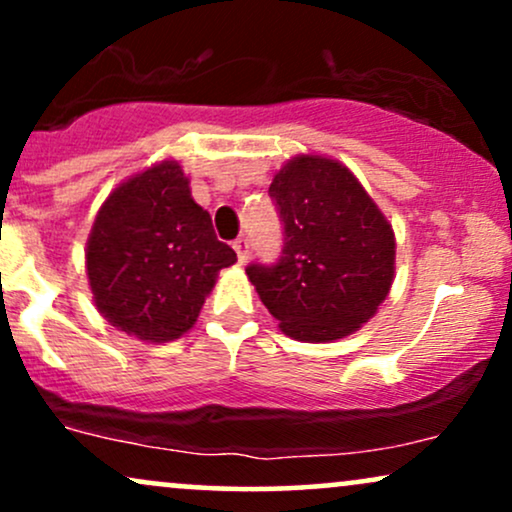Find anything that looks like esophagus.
Wrapping results in <instances>:
<instances>
[{
    "instance_id": "esophagus-1",
    "label": "esophagus",
    "mask_w": 512,
    "mask_h": 512,
    "mask_svg": "<svg viewBox=\"0 0 512 512\" xmlns=\"http://www.w3.org/2000/svg\"><path fill=\"white\" fill-rule=\"evenodd\" d=\"M233 250H236L238 262H240V264L248 262V255H250V243H248V240H245V238H238L236 243H233Z\"/></svg>"
}]
</instances>
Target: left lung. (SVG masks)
I'll list each match as a JSON object with an SVG mask.
<instances>
[{
    "mask_svg": "<svg viewBox=\"0 0 512 512\" xmlns=\"http://www.w3.org/2000/svg\"><path fill=\"white\" fill-rule=\"evenodd\" d=\"M284 221L276 264L245 272L281 332L322 344L375 315L395 279V231L349 168L301 154L269 185Z\"/></svg>",
    "mask_w": 512,
    "mask_h": 512,
    "instance_id": "1",
    "label": "left lung"
}]
</instances>
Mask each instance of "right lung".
I'll return each mask as SVG.
<instances>
[{"mask_svg":"<svg viewBox=\"0 0 512 512\" xmlns=\"http://www.w3.org/2000/svg\"><path fill=\"white\" fill-rule=\"evenodd\" d=\"M236 252L216 240L209 211L192 199L178 161L132 175L98 209L86 243L93 301L110 325L142 342L192 330Z\"/></svg>","mask_w":512,"mask_h":512,"instance_id":"right-lung-1","label":"right lung"}]
</instances>
